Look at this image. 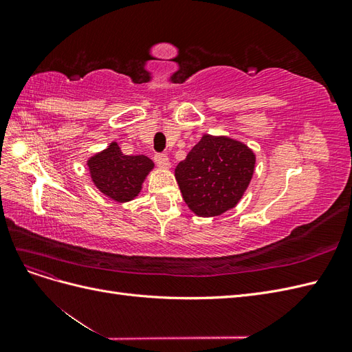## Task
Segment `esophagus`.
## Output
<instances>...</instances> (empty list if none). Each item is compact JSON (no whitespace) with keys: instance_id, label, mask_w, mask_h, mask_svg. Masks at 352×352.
Wrapping results in <instances>:
<instances>
[{"instance_id":"esophagus-1","label":"esophagus","mask_w":352,"mask_h":352,"mask_svg":"<svg viewBox=\"0 0 352 352\" xmlns=\"http://www.w3.org/2000/svg\"><path fill=\"white\" fill-rule=\"evenodd\" d=\"M154 160H155V164H157L158 167H162V168H168V167H170L168 157H167L166 154H155Z\"/></svg>"}]
</instances>
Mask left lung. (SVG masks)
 <instances>
[{
	"mask_svg": "<svg viewBox=\"0 0 352 352\" xmlns=\"http://www.w3.org/2000/svg\"><path fill=\"white\" fill-rule=\"evenodd\" d=\"M255 155L228 136L204 135L175 170L180 192L197 216L212 217L235 207L254 175Z\"/></svg>",
	"mask_w": 352,
	"mask_h": 352,
	"instance_id": "1",
	"label": "left lung"
}]
</instances>
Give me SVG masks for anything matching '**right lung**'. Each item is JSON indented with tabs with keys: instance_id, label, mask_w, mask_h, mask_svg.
Listing matches in <instances>:
<instances>
[{
	"instance_id": "add662e5",
	"label": "right lung",
	"mask_w": 352,
	"mask_h": 352,
	"mask_svg": "<svg viewBox=\"0 0 352 352\" xmlns=\"http://www.w3.org/2000/svg\"><path fill=\"white\" fill-rule=\"evenodd\" d=\"M92 182L104 195L117 201H131L141 192L154 163L146 155H124L117 142L88 160Z\"/></svg>"
}]
</instances>
